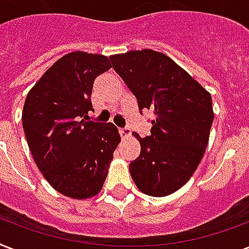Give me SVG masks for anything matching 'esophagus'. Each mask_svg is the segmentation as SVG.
<instances>
[{
  "instance_id": "34e87169",
  "label": "esophagus",
  "mask_w": 249,
  "mask_h": 249,
  "mask_svg": "<svg viewBox=\"0 0 249 249\" xmlns=\"http://www.w3.org/2000/svg\"><path fill=\"white\" fill-rule=\"evenodd\" d=\"M119 132H120V134L123 138H128V137H130V134H132V130H130V128H128V126H125V128H120L119 129Z\"/></svg>"
}]
</instances>
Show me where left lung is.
I'll return each instance as SVG.
<instances>
[{
	"label": "left lung",
	"instance_id": "1",
	"mask_svg": "<svg viewBox=\"0 0 249 249\" xmlns=\"http://www.w3.org/2000/svg\"><path fill=\"white\" fill-rule=\"evenodd\" d=\"M142 109H152L151 134L140 137L141 154L129 170L138 190L166 196L196 170L213 123L211 94L165 54L151 49L109 56Z\"/></svg>",
	"mask_w": 249,
	"mask_h": 249
}]
</instances>
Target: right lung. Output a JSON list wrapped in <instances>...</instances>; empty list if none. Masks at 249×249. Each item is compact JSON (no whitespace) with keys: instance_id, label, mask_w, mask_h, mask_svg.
<instances>
[{"instance_id":"right-lung-1","label":"right lung","mask_w":249,"mask_h":249,"mask_svg":"<svg viewBox=\"0 0 249 249\" xmlns=\"http://www.w3.org/2000/svg\"><path fill=\"white\" fill-rule=\"evenodd\" d=\"M108 58L73 52L58 59L25 98L21 121L37 168L72 199L97 195L120 142L112 123L86 121L94 111V80L108 71Z\"/></svg>"}]
</instances>
